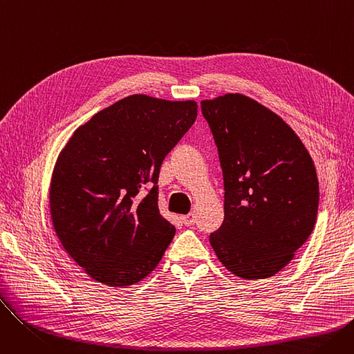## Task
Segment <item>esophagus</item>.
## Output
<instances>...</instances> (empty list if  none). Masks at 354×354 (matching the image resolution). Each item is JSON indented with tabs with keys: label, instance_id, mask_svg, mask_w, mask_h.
Masks as SVG:
<instances>
[{
	"label": "esophagus",
	"instance_id": "obj_1",
	"mask_svg": "<svg viewBox=\"0 0 354 354\" xmlns=\"http://www.w3.org/2000/svg\"><path fill=\"white\" fill-rule=\"evenodd\" d=\"M180 219H182V222H183L185 225L191 227V225H194V222H195V214L191 212L188 215H183V216H180Z\"/></svg>",
	"mask_w": 354,
	"mask_h": 354
}]
</instances>
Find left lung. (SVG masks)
<instances>
[{
  "instance_id": "8db88e82",
  "label": "left lung",
  "mask_w": 354,
  "mask_h": 354,
  "mask_svg": "<svg viewBox=\"0 0 354 354\" xmlns=\"http://www.w3.org/2000/svg\"><path fill=\"white\" fill-rule=\"evenodd\" d=\"M224 174V222L209 243L224 267L264 280L290 264L314 230L319 179L294 130L257 100L227 93L202 100Z\"/></svg>"
}]
</instances>
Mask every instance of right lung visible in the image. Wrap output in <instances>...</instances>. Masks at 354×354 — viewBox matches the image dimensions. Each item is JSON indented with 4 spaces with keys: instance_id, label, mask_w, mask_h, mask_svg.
Here are the masks:
<instances>
[{
    "instance_id": "1",
    "label": "right lung",
    "mask_w": 354,
    "mask_h": 354,
    "mask_svg": "<svg viewBox=\"0 0 354 354\" xmlns=\"http://www.w3.org/2000/svg\"><path fill=\"white\" fill-rule=\"evenodd\" d=\"M196 115L195 100L132 95L79 126L63 147L50 183L53 227L95 281L133 286L160 263L175 235L158 207L160 165Z\"/></svg>"
}]
</instances>
